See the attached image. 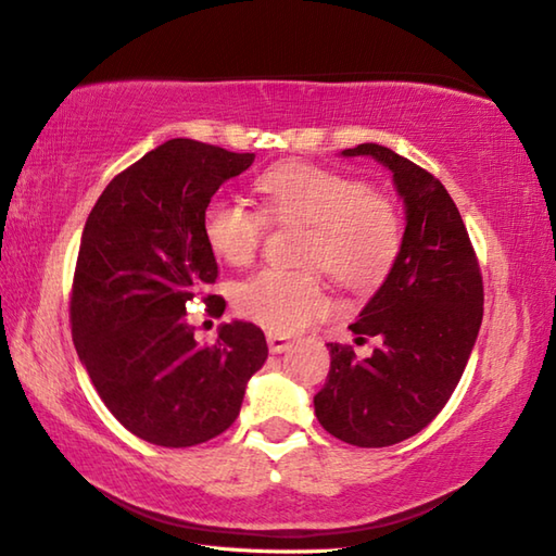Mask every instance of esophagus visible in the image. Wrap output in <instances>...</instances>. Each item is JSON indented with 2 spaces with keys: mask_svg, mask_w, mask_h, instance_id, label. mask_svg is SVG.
Returning <instances> with one entry per match:
<instances>
[{
  "mask_svg": "<svg viewBox=\"0 0 556 556\" xmlns=\"http://www.w3.org/2000/svg\"><path fill=\"white\" fill-rule=\"evenodd\" d=\"M266 341H268V350L274 355H278V353H286V350L290 348V336H286V333H274V331H268V336H266Z\"/></svg>",
  "mask_w": 556,
  "mask_h": 556,
  "instance_id": "34e87169",
  "label": "esophagus"
}]
</instances>
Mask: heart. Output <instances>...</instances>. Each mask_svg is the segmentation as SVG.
Here are the masks:
<instances>
[{"instance_id": "heart-1", "label": "heart", "mask_w": 556, "mask_h": 556, "mask_svg": "<svg viewBox=\"0 0 556 556\" xmlns=\"http://www.w3.org/2000/svg\"><path fill=\"white\" fill-rule=\"evenodd\" d=\"M262 211L242 199L213 197L201 215L211 252L247 266L266 235V220L304 225L298 264L264 268L235 288V309L274 333H298L328 312L321 268L338 286L369 290L389 276L403 247L393 201L365 182L314 163H280L256 177Z\"/></svg>"}]
</instances>
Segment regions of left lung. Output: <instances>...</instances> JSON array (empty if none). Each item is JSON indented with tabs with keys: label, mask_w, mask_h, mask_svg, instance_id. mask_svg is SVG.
I'll use <instances>...</instances> for the list:
<instances>
[{
	"label": "left lung",
	"mask_w": 556,
	"mask_h": 556,
	"mask_svg": "<svg viewBox=\"0 0 556 556\" xmlns=\"http://www.w3.org/2000/svg\"><path fill=\"white\" fill-rule=\"evenodd\" d=\"M393 173L405 203L401 254L359 319L357 341L377 336L371 357L328 343L331 369L314 395L328 434L362 448L399 444L441 413L458 387L482 324V274L456 203L427 169L387 146L359 143Z\"/></svg>",
	"instance_id": "1"
}]
</instances>
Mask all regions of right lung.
I'll return each instance as SVG.
<instances>
[{"instance_id": "1", "label": "right lung", "mask_w": 556, "mask_h": 556, "mask_svg": "<svg viewBox=\"0 0 556 556\" xmlns=\"http://www.w3.org/2000/svg\"><path fill=\"white\" fill-rule=\"evenodd\" d=\"M252 163L254 153L169 139L122 169L86 220L70 302L74 345L108 410L149 444L185 448L223 434L268 357L254 324H223L206 345L187 324L194 300L225 309L206 294L218 264L201 215Z\"/></svg>"}]
</instances>
